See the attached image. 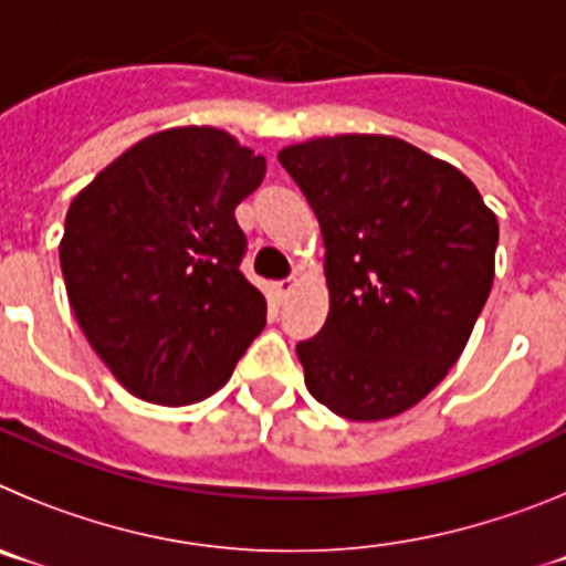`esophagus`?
<instances>
[{
  "label": "esophagus",
  "mask_w": 566,
  "mask_h": 566,
  "mask_svg": "<svg viewBox=\"0 0 566 566\" xmlns=\"http://www.w3.org/2000/svg\"><path fill=\"white\" fill-rule=\"evenodd\" d=\"M294 286H297V280L286 277V280H280V283H274V292H277V297L283 300V297H289V294H292Z\"/></svg>",
  "instance_id": "esophagus-1"
}]
</instances>
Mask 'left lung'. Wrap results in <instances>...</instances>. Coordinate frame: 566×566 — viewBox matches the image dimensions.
Returning <instances> with one entry per match:
<instances>
[{
    "instance_id": "1",
    "label": "left lung",
    "mask_w": 566,
    "mask_h": 566,
    "mask_svg": "<svg viewBox=\"0 0 566 566\" xmlns=\"http://www.w3.org/2000/svg\"><path fill=\"white\" fill-rule=\"evenodd\" d=\"M326 243L328 306L297 343L306 388L337 417L408 411L457 365L488 303L499 223L468 175L394 135L280 149Z\"/></svg>"
}]
</instances>
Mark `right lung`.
Segmentation results:
<instances>
[{"label":"right lung","instance_id":"1","mask_svg":"<svg viewBox=\"0 0 566 566\" xmlns=\"http://www.w3.org/2000/svg\"><path fill=\"white\" fill-rule=\"evenodd\" d=\"M263 175L266 158L223 129L172 127L133 144L70 203L59 247L70 306L135 397L201 402L266 326L234 221Z\"/></svg>","mask_w":566,"mask_h":566}]
</instances>
